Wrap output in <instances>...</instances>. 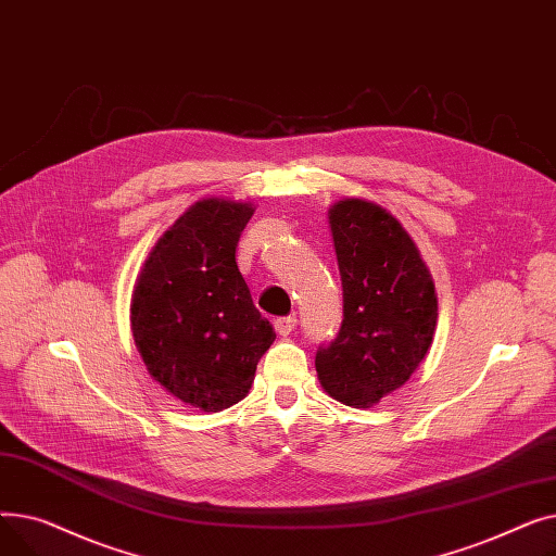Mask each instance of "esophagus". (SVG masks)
Segmentation results:
<instances>
[{"instance_id": "obj_1", "label": "esophagus", "mask_w": 556, "mask_h": 556, "mask_svg": "<svg viewBox=\"0 0 556 556\" xmlns=\"http://www.w3.org/2000/svg\"><path fill=\"white\" fill-rule=\"evenodd\" d=\"M295 327H298V317L295 315H286V317H277L275 319V331L279 336H290V333L295 331Z\"/></svg>"}]
</instances>
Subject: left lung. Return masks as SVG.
Segmentation results:
<instances>
[{
  "mask_svg": "<svg viewBox=\"0 0 556 556\" xmlns=\"http://www.w3.org/2000/svg\"><path fill=\"white\" fill-rule=\"evenodd\" d=\"M342 279V325L317 349L323 388L344 405L369 407L415 374L432 344L437 295L401 223L376 202L344 198L329 210Z\"/></svg>",
  "mask_w": 556,
  "mask_h": 556,
  "instance_id": "left-lung-1",
  "label": "left lung"
}]
</instances>
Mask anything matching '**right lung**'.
Listing matches in <instances>:
<instances>
[{
    "instance_id": "1",
    "label": "right lung",
    "mask_w": 556,
    "mask_h": 556,
    "mask_svg": "<svg viewBox=\"0 0 556 556\" xmlns=\"http://www.w3.org/2000/svg\"><path fill=\"white\" fill-rule=\"evenodd\" d=\"M252 214L250 202L198 200L164 231L135 283L130 323L146 369L204 413L245 399L275 342L237 266Z\"/></svg>"
}]
</instances>
